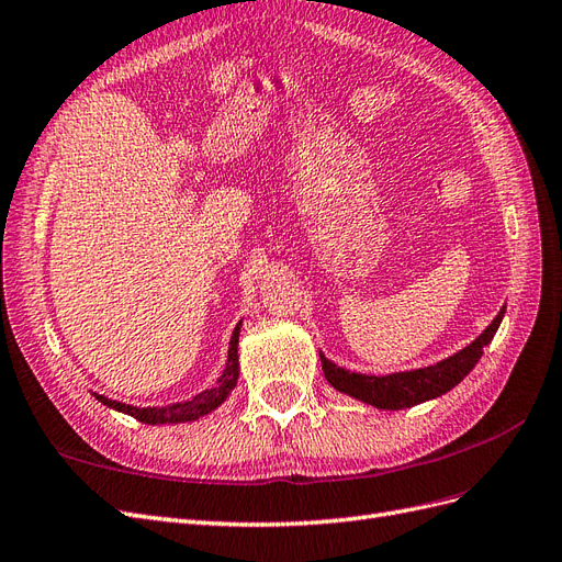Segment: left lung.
I'll list each match as a JSON object with an SVG mask.
<instances>
[{
    "label": "left lung",
    "mask_w": 562,
    "mask_h": 562,
    "mask_svg": "<svg viewBox=\"0 0 562 562\" xmlns=\"http://www.w3.org/2000/svg\"><path fill=\"white\" fill-rule=\"evenodd\" d=\"M506 314V307L492 318L490 326L469 342L464 349L454 351L448 359L438 361L434 366H424L415 370H401L389 372V375H366V372H351L347 368H339L328 361L321 351V368L323 375L330 382L333 389L339 394H347L356 401L375 405L378 411H403V407H413L424 401H431L448 394L462 382L473 366L481 361L483 349L492 342L499 323Z\"/></svg>",
    "instance_id": "8db88e82"
}]
</instances>
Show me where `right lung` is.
I'll use <instances>...</instances> for the list:
<instances>
[{
	"mask_svg": "<svg viewBox=\"0 0 562 562\" xmlns=\"http://www.w3.org/2000/svg\"><path fill=\"white\" fill-rule=\"evenodd\" d=\"M241 326L244 321L236 323V328L229 337V349H227V366L223 370V375L217 378V384L201 391V394L192 396L190 401H178V403H168L164 407L159 405H147V407H138V405H128V403H119V401H112L103 394H95V391H91V394L95 396V401H100L103 405L112 407V411L116 413H124V415H131L138 422H145V424H182V422H194L203 415L213 413L215 407L223 405L229 394L234 391L236 382H239V333H241Z\"/></svg>",
	"mask_w": 562,
	"mask_h": 562,
	"instance_id": "obj_1",
	"label": "right lung"
}]
</instances>
